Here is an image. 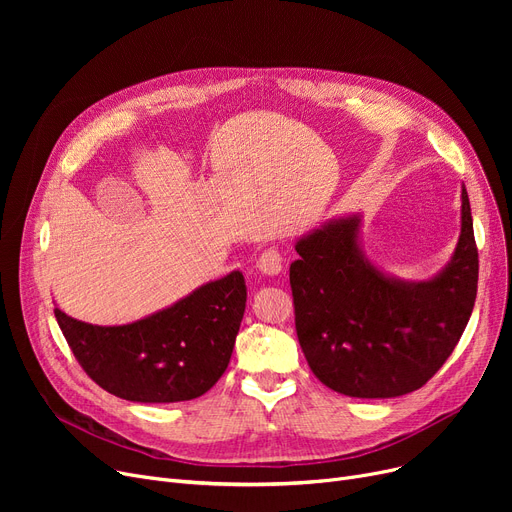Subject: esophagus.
Instances as JSON below:
<instances>
[{"instance_id": "obj_1", "label": "esophagus", "mask_w": 512, "mask_h": 512, "mask_svg": "<svg viewBox=\"0 0 512 512\" xmlns=\"http://www.w3.org/2000/svg\"><path fill=\"white\" fill-rule=\"evenodd\" d=\"M257 267L265 276H278L284 270V257L278 249H267L261 253Z\"/></svg>"}]
</instances>
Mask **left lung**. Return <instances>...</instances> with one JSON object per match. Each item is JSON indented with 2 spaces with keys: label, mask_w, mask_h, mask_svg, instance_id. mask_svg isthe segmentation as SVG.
Instances as JSON below:
<instances>
[{
  "label": "left lung",
  "mask_w": 512,
  "mask_h": 512,
  "mask_svg": "<svg viewBox=\"0 0 512 512\" xmlns=\"http://www.w3.org/2000/svg\"><path fill=\"white\" fill-rule=\"evenodd\" d=\"M461 236L429 280H400L361 247V213L340 215L297 240L290 263L294 326L315 378L355 398L419 390L444 365L471 317L479 259L467 188Z\"/></svg>",
  "instance_id": "left-lung-1"
}]
</instances>
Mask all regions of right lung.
Instances as JSON below:
<instances>
[{
    "label": "right lung",
    "instance_id": "add662e5",
    "mask_svg": "<svg viewBox=\"0 0 512 512\" xmlns=\"http://www.w3.org/2000/svg\"><path fill=\"white\" fill-rule=\"evenodd\" d=\"M247 307L242 272L211 280L174 305L124 326H93L53 309L89 378L130 402L193 400L226 371Z\"/></svg>",
    "mask_w": 512,
    "mask_h": 512
}]
</instances>
